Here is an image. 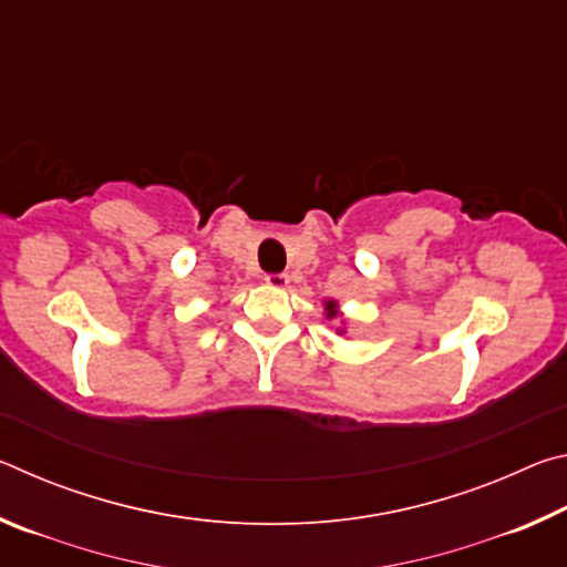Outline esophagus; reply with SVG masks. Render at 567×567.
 Listing matches in <instances>:
<instances>
[{
    "instance_id": "esophagus-1",
    "label": "esophagus",
    "mask_w": 567,
    "mask_h": 567,
    "mask_svg": "<svg viewBox=\"0 0 567 567\" xmlns=\"http://www.w3.org/2000/svg\"><path fill=\"white\" fill-rule=\"evenodd\" d=\"M265 282L270 287H287V285H290V275H285V272L282 275H267Z\"/></svg>"
}]
</instances>
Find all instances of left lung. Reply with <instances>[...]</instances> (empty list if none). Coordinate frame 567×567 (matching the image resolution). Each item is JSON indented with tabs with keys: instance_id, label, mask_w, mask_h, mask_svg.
Instances as JSON below:
<instances>
[{
	"instance_id": "1",
	"label": "left lung",
	"mask_w": 567,
	"mask_h": 567,
	"mask_svg": "<svg viewBox=\"0 0 567 567\" xmlns=\"http://www.w3.org/2000/svg\"><path fill=\"white\" fill-rule=\"evenodd\" d=\"M322 307H324V320H340V322H344V320H342V310H340V302H338V300H324V302H322ZM338 334H344V330H342V328H338Z\"/></svg>"
}]
</instances>
